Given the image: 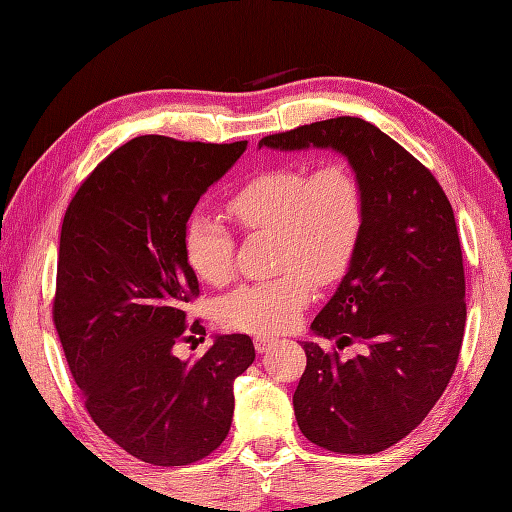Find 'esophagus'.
Wrapping results in <instances>:
<instances>
[{"mask_svg": "<svg viewBox=\"0 0 512 512\" xmlns=\"http://www.w3.org/2000/svg\"><path fill=\"white\" fill-rule=\"evenodd\" d=\"M253 342H255V349H257L259 353H264V351H268V349H271V347L275 345V340L268 338V336H255Z\"/></svg>", "mask_w": 512, "mask_h": 512, "instance_id": "34e87169", "label": "esophagus"}]
</instances>
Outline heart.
<instances>
[{
    "label": "heart",
    "mask_w": 512,
    "mask_h": 512,
    "mask_svg": "<svg viewBox=\"0 0 512 512\" xmlns=\"http://www.w3.org/2000/svg\"><path fill=\"white\" fill-rule=\"evenodd\" d=\"M228 212L248 232H275V266L282 273L221 297L217 318L226 329L282 333L309 304L313 282L324 286L345 275L362 232L365 197L345 163H324L311 174L284 165L241 185ZM232 246L228 228L208 212L185 221L183 257L201 282H228Z\"/></svg>",
    "instance_id": "1"
}]
</instances>
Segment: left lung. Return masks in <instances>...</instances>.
<instances>
[{"label":"left lung","instance_id":"obj_1","mask_svg":"<svg viewBox=\"0 0 512 512\" xmlns=\"http://www.w3.org/2000/svg\"><path fill=\"white\" fill-rule=\"evenodd\" d=\"M333 150L365 197L362 232L345 277L311 322L306 369L293 394L311 443L374 454L405 439L430 414L457 367L466 327V277L454 212L439 181L376 125L340 116L259 141V150Z\"/></svg>","mask_w":512,"mask_h":512}]
</instances>
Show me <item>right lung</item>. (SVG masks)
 <instances>
[{
	"label": "right lung",
	"mask_w": 512,
	"mask_h": 512,
	"mask_svg": "<svg viewBox=\"0 0 512 512\" xmlns=\"http://www.w3.org/2000/svg\"><path fill=\"white\" fill-rule=\"evenodd\" d=\"M248 141L138 136L109 154L71 199L60 232L53 320L94 423L154 466H188L228 436L235 378L253 365L244 333L215 336L199 360L174 356L199 295L183 228ZM190 336V338H194Z\"/></svg>",
	"instance_id": "obj_1"
}]
</instances>
